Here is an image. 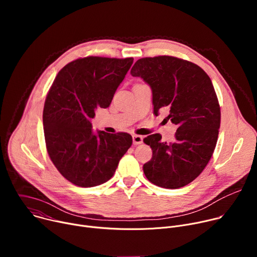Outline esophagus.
Returning a JSON list of instances; mask_svg holds the SVG:
<instances>
[{"mask_svg": "<svg viewBox=\"0 0 257 257\" xmlns=\"http://www.w3.org/2000/svg\"><path fill=\"white\" fill-rule=\"evenodd\" d=\"M132 139H133V144L134 145H138V144H141L143 142V137L140 136V135H133Z\"/></svg>", "mask_w": 257, "mask_h": 257, "instance_id": "obj_1", "label": "esophagus"}]
</instances>
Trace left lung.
<instances>
[{
    "mask_svg": "<svg viewBox=\"0 0 257 257\" xmlns=\"http://www.w3.org/2000/svg\"><path fill=\"white\" fill-rule=\"evenodd\" d=\"M131 75L151 85L154 114L168 107L167 119L177 126L173 142L159 133L143 139L153 151L144 175L163 188L184 187L201 174L217 141L221 107L211 80L198 65L172 56L139 59Z\"/></svg>",
    "mask_w": 257,
    "mask_h": 257,
    "instance_id": "obj_1",
    "label": "left lung"
}]
</instances>
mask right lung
<instances>
[{"label": "right lung", "instance_id": "1", "mask_svg": "<svg viewBox=\"0 0 257 257\" xmlns=\"http://www.w3.org/2000/svg\"><path fill=\"white\" fill-rule=\"evenodd\" d=\"M133 58L85 57L68 63L48 91L44 132L49 157L72 184L93 187L111 179L132 144L125 132H92L90 119L105 108L123 81Z\"/></svg>", "mask_w": 257, "mask_h": 257}]
</instances>
